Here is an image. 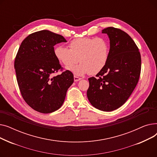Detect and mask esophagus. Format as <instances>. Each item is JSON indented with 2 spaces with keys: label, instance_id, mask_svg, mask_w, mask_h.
Here are the masks:
<instances>
[{
  "label": "esophagus",
  "instance_id": "esophagus-1",
  "mask_svg": "<svg viewBox=\"0 0 157 157\" xmlns=\"http://www.w3.org/2000/svg\"><path fill=\"white\" fill-rule=\"evenodd\" d=\"M81 79V78H79V77L76 76H74V81H75V82H77V81H79Z\"/></svg>",
  "mask_w": 157,
  "mask_h": 157
}]
</instances>
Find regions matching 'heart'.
I'll list each match as a JSON object with an SVG mask.
<instances>
[{"label":"heart","instance_id":"b5f03b06","mask_svg":"<svg viewBox=\"0 0 157 157\" xmlns=\"http://www.w3.org/2000/svg\"><path fill=\"white\" fill-rule=\"evenodd\" d=\"M109 53L108 41L104 37H79L72 40L69 49L58 46L54 49L56 59L67 67L76 63L77 66L67 69L77 76L91 75L100 72L108 62Z\"/></svg>","mask_w":157,"mask_h":157}]
</instances>
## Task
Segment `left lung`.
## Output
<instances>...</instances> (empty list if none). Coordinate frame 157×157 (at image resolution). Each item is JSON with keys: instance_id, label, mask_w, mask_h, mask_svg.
Instances as JSON below:
<instances>
[{"instance_id": "8db88e82", "label": "left lung", "mask_w": 157, "mask_h": 157, "mask_svg": "<svg viewBox=\"0 0 157 157\" xmlns=\"http://www.w3.org/2000/svg\"><path fill=\"white\" fill-rule=\"evenodd\" d=\"M110 43L108 62L97 78L88 79L87 97L94 108L103 111L119 108L136 88L141 69V58L133 39L114 27L102 30Z\"/></svg>"}]
</instances>
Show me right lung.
Here are the masks:
<instances>
[{
    "label": "right lung",
    "instance_id": "obj_1",
    "mask_svg": "<svg viewBox=\"0 0 157 157\" xmlns=\"http://www.w3.org/2000/svg\"><path fill=\"white\" fill-rule=\"evenodd\" d=\"M67 42L61 35L48 30L30 34L21 43L14 60L16 79L25 101L39 113H50L62 105L73 74L62 69L54 55V46Z\"/></svg>",
    "mask_w": 157,
    "mask_h": 157
}]
</instances>
